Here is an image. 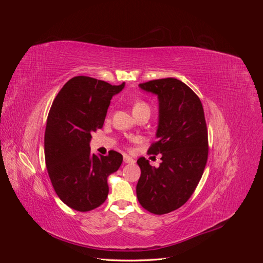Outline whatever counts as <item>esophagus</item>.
Returning a JSON list of instances; mask_svg holds the SVG:
<instances>
[{"label":"esophagus","instance_id":"1","mask_svg":"<svg viewBox=\"0 0 263 263\" xmlns=\"http://www.w3.org/2000/svg\"><path fill=\"white\" fill-rule=\"evenodd\" d=\"M124 162H125V163H135V160H134V159H133L132 157L125 155V156H124Z\"/></svg>","mask_w":263,"mask_h":263}]
</instances>
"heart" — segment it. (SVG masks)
I'll use <instances>...</instances> for the list:
<instances>
[{
	"label": "heart",
	"mask_w": 263,
	"mask_h": 263,
	"mask_svg": "<svg viewBox=\"0 0 263 263\" xmlns=\"http://www.w3.org/2000/svg\"><path fill=\"white\" fill-rule=\"evenodd\" d=\"M142 109L149 110V106L146 104L145 102H137V103H135L133 106V112H137V110H142Z\"/></svg>",
	"instance_id": "obj_1"
}]
</instances>
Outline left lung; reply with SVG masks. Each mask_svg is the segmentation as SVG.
I'll list each match as a JSON object with an SVG mask.
<instances>
[{
    "instance_id": "1",
    "label": "left lung",
    "mask_w": 263,
    "mask_h": 263,
    "mask_svg": "<svg viewBox=\"0 0 263 263\" xmlns=\"http://www.w3.org/2000/svg\"><path fill=\"white\" fill-rule=\"evenodd\" d=\"M159 101L157 141L148 154H161L159 168L144 157L136 186L140 205L148 212L162 215L176 211L193 194L208 162L209 139L204 109L197 95L174 78L139 84Z\"/></svg>"
}]
</instances>
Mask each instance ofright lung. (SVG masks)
<instances>
[{"label":"right lung","mask_w":263,"mask_h":263,"mask_svg":"<svg viewBox=\"0 0 263 263\" xmlns=\"http://www.w3.org/2000/svg\"><path fill=\"white\" fill-rule=\"evenodd\" d=\"M125 86L79 76L62 86L53 100L45 132V160L60 200L79 212L105 202L107 178L117 171L123 156L91 154L92 133L103 127L109 103Z\"/></svg>","instance_id":"add662e5"}]
</instances>
